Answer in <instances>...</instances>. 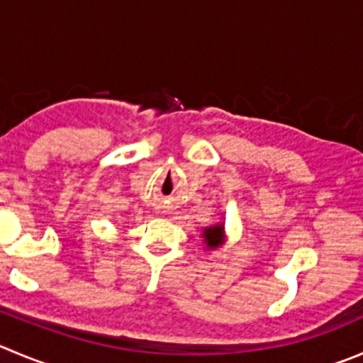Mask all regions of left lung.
Listing matches in <instances>:
<instances>
[{
	"label": "left lung",
	"instance_id": "1",
	"mask_svg": "<svg viewBox=\"0 0 363 363\" xmlns=\"http://www.w3.org/2000/svg\"><path fill=\"white\" fill-rule=\"evenodd\" d=\"M203 239L208 250H216L224 242V224H216L203 231Z\"/></svg>",
	"mask_w": 363,
	"mask_h": 363
}]
</instances>
